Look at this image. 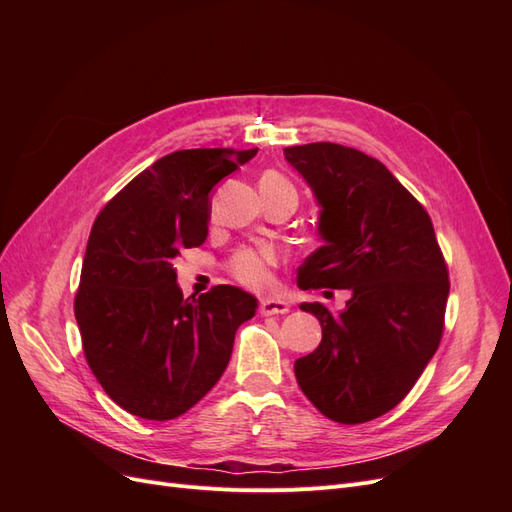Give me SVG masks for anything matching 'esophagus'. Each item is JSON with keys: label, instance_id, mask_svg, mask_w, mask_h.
Listing matches in <instances>:
<instances>
[{"label": "esophagus", "instance_id": "esophagus-1", "mask_svg": "<svg viewBox=\"0 0 512 512\" xmlns=\"http://www.w3.org/2000/svg\"><path fill=\"white\" fill-rule=\"evenodd\" d=\"M290 305L284 299H262L260 301V314L262 316H277V314H288Z\"/></svg>", "mask_w": 512, "mask_h": 512}]
</instances>
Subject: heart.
<instances>
[{"label":"heart","instance_id":"1","mask_svg":"<svg viewBox=\"0 0 512 512\" xmlns=\"http://www.w3.org/2000/svg\"><path fill=\"white\" fill-rule=\"evenodd\" d=\"M260 190L267 188H292L288 183V179H284L280 173H265L260 177L258 183ZM275 252L271 250H241L230 260V273L237 277V280L245 286L252 288H262L265 284H269V269L271 265H275Z\"/></svg>","mask_w":512,"mask_h":512}]
</instances>
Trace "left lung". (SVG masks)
<instances>
[{"instance_id": "left-lung-1", "label": "left lung", "mask_w": 512, "mask_h": 512, "mask_svg": "<svg viewBox=\"0 0 512 512\" xmlns=\"http://www.w3.org/2000/svg\"><path fill=\"white\" fill-rule=\"evenodd\" d=\"M314 192L324 241L297 271L299 288H348L342 312L301 303L320 346L294 361L305 397L356 425L393 410L440 346L448 271L423 205L367 153L309 143L284 149Z\"/></svg>"}]
</instances>
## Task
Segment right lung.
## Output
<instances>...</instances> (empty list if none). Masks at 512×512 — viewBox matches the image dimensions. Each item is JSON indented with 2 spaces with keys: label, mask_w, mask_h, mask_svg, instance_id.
Here are the masks:
<instances>
[{
  "label": "right lung",
  "mask_w": 512,
  "mask_h": 512,
  "mask_svg": "<svg viewBox=\"0 0 512 512\" xmlns=\"http://www.w3.org/2000/svg\"><path fill=\"white\" fill-rule=\"evenodd\" d=\"M258 149H183L134 177L96 218L74 316L85 359L117 406L170 421L224 374L254 294L215 286L183 299L175 258L203 245L211 190Z\"/></svg>",
  "instance_id": "add662e5"
}]
</instances>
